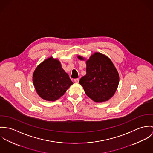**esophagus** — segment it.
Returning <instances> with one entry per match:
<instances>
[{
    "label": "esophagus",
    "instance_id": "34e87169",
    "mask_svg": "<svg viewBox=\"0 0 153 153\" xmlns=\"http://www.w3.org/2000/svg\"><path fill=\"white\" fill-rule=\"evenodd\" d=\"M74 82L76 83H79V79H75L74 80Z\"/></svg>",
    "mask_w": 153,
    "mask_h": 153
}]
</instances>
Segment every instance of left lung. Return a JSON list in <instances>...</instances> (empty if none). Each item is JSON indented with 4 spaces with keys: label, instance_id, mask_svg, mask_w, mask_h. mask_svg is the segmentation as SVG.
<instances>
[{
    "label": "left lung",
    "instance_id": "1",
    "mask_svg": "<svg viewBox=\"0 0 153 153\" xmlns=\"http://www.w3.org/2000/svg\"><path fill=\"white\" fill-rule=\"evenodd\" d=\"M77 57L85 60L81 56ZM79 83L86 95L94 102H106L113 96L118 87L119 73L108 57L96 52L86 61V74Z\"/></svg>",
    "mask_w": 153,
    "mask_h": 153
}]
</instances>
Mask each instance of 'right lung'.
<instances>
[{
	"label": "right lung",
	"instance_id": "1",
	"mask_svg": "<svg viewBox=\"0 0 153 153\" xmlns=\"http://www.w3.org/2000/svg\"><path fill=\"white\" fill-rule=\"evenodd\" d=\"M33 83L38 95L47 101H55L62 96L73 83L57 59L50 57L34 70Z\"/></svg>",
	"mask_w": 153,
	"mask_h": 153
}]
</instances>
